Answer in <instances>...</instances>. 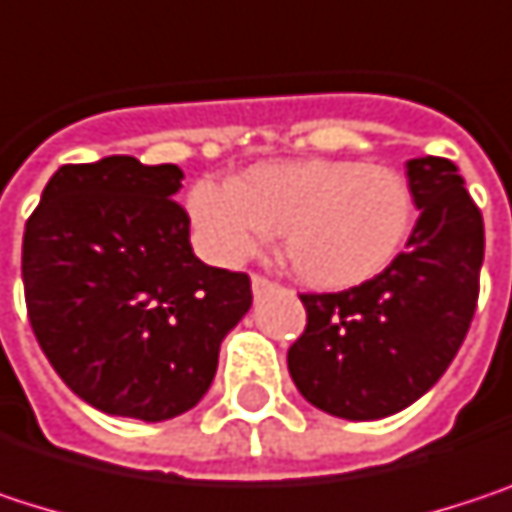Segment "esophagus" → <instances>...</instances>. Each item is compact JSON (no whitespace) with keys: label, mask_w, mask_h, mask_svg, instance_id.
Instances as JSON below:
<instances>
[{"label":"esophagus","mask_w":512,"mask_h":512,"mask_svg":"<svg viewBox=\"0 0 512 512\" xmlns=\"http://www.w3.org/2000/svg\"><path fill=\"white\" fill-rule=\"evenodd\" d=\"M252 290H255V296H260V293L272 290V281H269V278H263V275H252Z\"/></svg>","instance_id":"esophagus-1"}]
</instances>
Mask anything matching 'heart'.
<instances>
[{"mask_svg": "<svg viewBox=\"0 0 512 512\" xmlns=\"http://www.w3.org/2000/svg\"><path fill=\"white\" fill-rule=\"evenodd\" d=\"M189 219L204 252L249 260L281 237L290 272L317 290H353L382 275L415 225V192L403 171L358 159H272L231 186H192Z\"/></svg>", "mask_w": 512, "mask_h": 512, "instance_id": "obj_1", "label": "heart"}]
</instances>
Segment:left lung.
<instances>
[{"instance_id": "left-lung-1", "label": "left lung", "mask_w": 512, "mask_h": 512, "mask_svg": "<svg viewBox=\"0 0 512 512\" xmlns=\"http://www.w3.org/2000/svg\"><path fill=\"white\" fill-rule=\"evenodd\" d=\"M406 177L421 210L406 252L353 290L299 296L308 323L287 370L335 418L376 421L412 406L442 379L474 317L483 216L451 159H409Z\"/></svg>"}]
</instances>
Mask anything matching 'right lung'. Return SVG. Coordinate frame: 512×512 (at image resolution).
I'll return each instance as SVG.
<instances>
[{
	"mask_svg": "<svg viewBox=\"0 0 512 512\" xmlns=\"http://www.w3.org/2000/svg\"><path fill=\"white\" fill-rule=\"evenodd\" d=\"M183 171L106 156L61 165L23 234L41 350L88 406L139 421L189 412L252 308L246 272L198 260L174 201Z\"/></svg>",
	"mask_w": 512,
	"mask_h": 512,
	"instance_id": "right-lung-1",
	"label": "right lung"
}]
</instances>
